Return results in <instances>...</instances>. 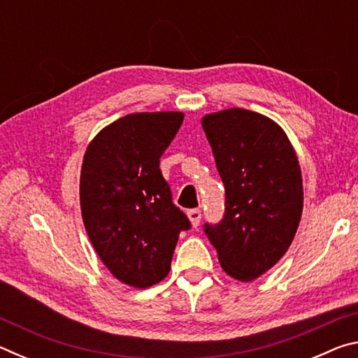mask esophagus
I'll return each mask as SVG.
<instances>
[{"instance_id": "34e87169", "label": "esophagus", "mask_w": 358, "mask_h": 358, "mask_svg": "<svg viewBox=\"0 0 358 358\" xmlns=\"http://www.w3.org/2000/svg\"><path fill=\"white\" fill-rule=\"evenodd\" d=\"M187 217H189V222L192 227H197L199 224H201V220H202V211L194 208V210H189L187 211Z\"/></svg>"}]
</instances>
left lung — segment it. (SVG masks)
I'll use <instances>...</instances> for the list:
<instances>
[{"label":"left lung","mask_w":358,"mask_h":358,"mask_svg":"<svg viewBox=\"0 0 358 358\" xmlns=\"http://www.w3.org/2000/svg\"><path fill=\"white\" fill-rule=\"evenodd\" d=\"M226 187V215L205 224L217 260L229 276L252 281L287 252L303 211L301 171L280 124L246 108L202 117Z\"/></svg>","instance_id":"8db88e82"}]
</instances>
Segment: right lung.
Returning a JSON list of instances; mask_svg holds the SVG:
<instances>
[{
    "label": "right lung",
    "instance_id": "add662e5",
    "mask_svg": "<svg viewBox=\"0 0 358 358\" xmlns=\"http://www.w3.org/2000/svg\"><path fill=\"white\" fill-rule=\"evenodd\" d=\"M183 118V112L129 113L102 128L83 155L85 229L102 264L132 287L164 280L178 235L191 226L159 169Z\"/></svg>",
    "mask_w": 358,
    "mask_h": 358
}]
</instances>
